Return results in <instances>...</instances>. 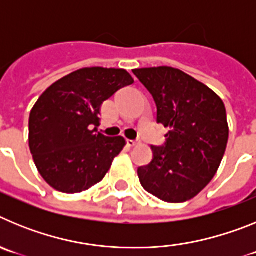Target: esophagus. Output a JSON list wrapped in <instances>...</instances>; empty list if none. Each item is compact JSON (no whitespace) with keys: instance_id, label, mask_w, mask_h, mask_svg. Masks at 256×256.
Returning a JSON list of instances; mask_svg holds the SVG:
<instances>
[{"instance_id":"esophagus-1","label":"esophagus","mask_w":256,"mask_h":256,"mask_svg":"<svg viewBox=\"0 0 256 256\" xmlns=\"http://www.w3.org/2000/svg\"><path fill=\"white\" fill-rule=\"evenodd\" d=\"M138 144V142L137 141H133V140H126V146L128 148H134V146H137Z\"/></svg>"}]
</instances>
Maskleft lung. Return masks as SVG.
<instances>
[{
    "instance_id": "1",
    "label": "left lung",
    "mask_w": 256,
    "mask_h": 256,
    "mask_svg": "<svg viewBox=\"0 0 256 256\" xmlns=\"http://www.w3.org/2000/svg\"><path fill=\"white\" fill-rule=\"evenodd\" d=\"M133 73L152 94L158 123L169 132L162 148L140 166V182L166 202H184L198 195L216 176L228 142L224 104L216 92L182 70L142 68Z\"/></svg>"
}]
</instances>
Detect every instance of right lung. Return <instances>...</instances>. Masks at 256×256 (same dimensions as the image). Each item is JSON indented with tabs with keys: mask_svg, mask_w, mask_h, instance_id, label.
<instances>
[{
	"mask_svg": "<svg viewBox=\"0 0 256 256\" xmlns=\"http://www.w3.org/2000/svg\"><path fill=\"white\" fill-rule=\"evenodd\" d=\"M133 82L124 69L83 68L40 94L29 115V148L52 188L78 194L102 180L126 142L97 132L101 105Z\"/></svg>",
	"mask_w": 256,
	"mask_h": 256,
	"instance_id": "obj_1",
	"label": "right lung"
}]
</instances>
